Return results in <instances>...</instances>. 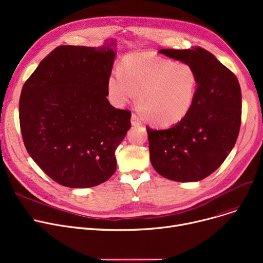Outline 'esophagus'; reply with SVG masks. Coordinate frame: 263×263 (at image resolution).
Segmentation results:
<instances>
[{"instance_id": "obj_1", "label": "esophagus", "mask_w": 263, "mask_h": 263, "mask_svg": "<svg viewBox=\"0 0 263 263\" xmlns=\"http://www.w3.org/2000/svg\"><path fill=\"white\" fill-rule=\"evenodd\" d=\"M131 123L133 124V126H141L142 121L140 120V118L137 117L135 114H132V116H131Z\"/></svg>"}]
</instances>
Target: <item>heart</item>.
Masks as SVG:
<instances>
[{"instance_id": "obj_1", "label": "heart", "mask_w": 263, "mask_h": 263, "mask_svg": "<svg viewBox=\"0 0 263 263\" xmlns=\"http://www.w3.org/2000/svg\"><path fill=\"white\" fill-rule=\"evenodd\" d=\"M108 99L122 107L140 92V107L145 118L158 127L182 121L194 106L199 89V74L187 63H176L143 52L128 55L120 69L109 74Z\"/></svg>"}]
</instances>
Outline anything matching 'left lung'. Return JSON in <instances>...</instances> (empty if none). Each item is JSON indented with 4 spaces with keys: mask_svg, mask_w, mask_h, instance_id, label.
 <instances>
[{
    "mask_svg": "<svg viewBox=\"0 0 263 263\" xmlns=\"http://www.w3.org/2000/svg\"><path fill=\"white\" fill-rule=\"evenodd\" d=\"M159 53L194 67L199 89L182 121L165 130L146 128L150 161L164 178L196 182L215 172L237 142L242 108L239 81L202 48L162 49Z\"/></svg>",
    "mask_w": 263,
    "mask_h": 263,
    "instance_id": "left-lung-1",
    "label": "left lung"
}]
</instances>
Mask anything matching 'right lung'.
<instances>
[{
    "label": "right lung",
    "mask_w": 263,
    "mask_h": 263,
    "mask_svg": "<svg viewBox=\"0 0 263 263\" xmlns=\"http://www.w3.org/2000/svg\"><path fill=\"white\" fill-rule=\"evenodd\" d=\"M115 48L114 39L97 48L61 46L23 85L19 118L25 148L64 186H96L116 172L115 150L131 128V112L106 98Z\"/></svg>",
    "instance_id": "1"
}]
</instances>
